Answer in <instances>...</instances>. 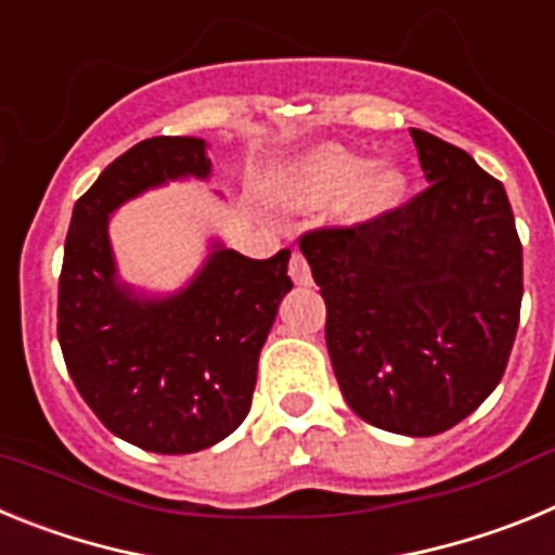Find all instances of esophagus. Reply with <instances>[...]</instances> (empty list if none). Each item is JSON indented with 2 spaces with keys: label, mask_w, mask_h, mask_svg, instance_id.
Here are the masks:
<instances>
[{
  "label": "esophagus",
  "mask_w": 555,
  "mask_h": 555,
  "mask_svg": "<svg viewBox=\"0 0 555 555\" xmlns=\"http://www.w3.org/2000/svg\"><path fill=\"white\" fill-rule=\"evenodd\" d=\"M288 274L297 286H311V267H308L306 255L294 253L292 261H288Z\"/></svg>",
  "instance_id": "obj_1"
}]
</instances>
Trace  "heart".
Wrapping results in <instances>:
<instances>
[{
  "label": "heart",
  "mask_w": 555,
  "mask_h": 555,
  "mask_svg": "<svg viewBox=\"0 0 555 555\" xmlns=\"http://www.w3.org/2000/svg\"><path fill=\"white\" fill-rule=\"evenodd\" d=\"M409 175L397 160L366 158L345 146L322 144L288 160L278 178L272 194L286 208H322L336 203V217L350 228L377 222L403 199Z\"/></svg>",
  "instance_id": "obj_1"
}]
</instances>
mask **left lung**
I'll return each mask as SVG.
<instances>
[{
  "mask_svg": "<svg viewBox=\"0 0 555 555\" xmlns=\"http://www.w3.org/2000/svg\"><path fill=\"white\" fill-rule=\"evenodd\" d=\"M428 189L361 228L300 238L327 306L333 375L364 423L436 436L500 384L519 325L522 244L506 189L411 127Z\"/></svg>",
  "mask_w": 555,
  "mask_h": 555,
  "instance_id": "obj_1",
  "label": "left lung"
}]
</instances>
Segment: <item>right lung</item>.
Instances as JSON below:
<instances>
[{"mask_svg":"<svg viewBox=\"0 0 555 555\" xmlns=\"http://www.w3.org/2000/svg\"><path fill=\"white\" fill-rule=\"evenodd\" d=\"M208 178L203 139H146L102 171L68 224L57 292L68 375L111 434L150 453H197L244 423L258 356L292 292L288 249L255 261L219 238L178 292L121 281L107 233L113 210L171 180Z\"/></svg>","mask_w":555,"mask_h":555,"instance_id":"add662e5","label":"right lung"}]
</instances>
